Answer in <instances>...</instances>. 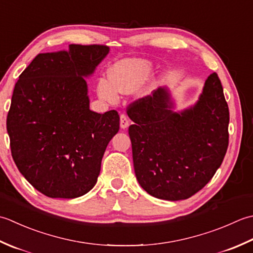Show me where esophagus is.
Here are the masks:
<instances>
[{
    "label": "esophagus",
    "mask_w": 253,
    "mask_h": 253,
    "mask_svg": "<svg viewBox=\"0 0 253 253\" xmlns=\"http://www.w3.org/2000/svg\"><path fill=\"white\" fill-rule=\"evenodd\" d=\"M120 126L121 128H126L128 126V119L126 115L120 116Z\"/></svg>",
    "instance_id": "obj_1"
}]
</instances>
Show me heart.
<instances>
[{
    "instance_id": "1",
    "label": "heart",
    "mask_w": 253,
    "mask_h": 253,
    "mask_svg": "<svg viewBox=\"0 0 253 253\" xmlns=\"http://www.w3.org/2000/svg\"><path fill=\"white\" fill-rule=\"evenodd\" d=\"M153 64L145 59H125L112 66L110 80L101 79L97 84L98 95L115 104L119 94H131L145 83L153 73Z\"/></svg>"
}]
</instances>
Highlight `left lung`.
<instances>
[{
    "label": "left lung",
    "instance_id": "8db88e82",
    "mask_svg": "<svg viewBox=\"0 0 253 253\" xmlns=\"http://www.w3.org/2000/svg\"><path fill=\"white\" fill-rule=\"evenodd\" d=\"M169 90L159 87L134 101L127 116L134 171L138 183L157 199L185 200L205 187L228 147L229 110L216 73L205 81L192 107L171 110Z\"/></svg>",
    "mask_w": 253,
    "mask_h": 253
}]
</instances>
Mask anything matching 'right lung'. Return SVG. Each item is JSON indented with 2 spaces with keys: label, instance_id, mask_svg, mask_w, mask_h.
Here are the masks:
<instances>
[{
  "label": "right lung",
  "instance_id": "add662e5",
  "mask_svg": "<svg viewBox=\"0 0 253 253\" xmlns=\"http://www.w3.org/2000/svg\"><path fill=\"white\" fill-rule=\"evenodd\" d=\"M109 53L100 44H70L39 53L15 84L6 128L15 164L49 198L74 199L94 188L101 159L119 131L116 110L89 109L87 83Z\"/></svg>",
  "mask_w": 253,
  "mask_h": 253
}]
</instances>
